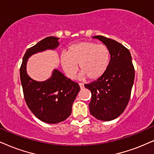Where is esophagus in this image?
Returning a JSON list of instances; mask_svg holds the SVG:
<instances>
[{"mask_svg":"<svg viewBox=\"0 0 154 154\" xmlns=\"http://www.w3.org/2000/svg\"><path fill=\"white\" fill-rule=\"evenodd\" d=\"M79 86H80V88L82 89V88H84V84H83V83H79Z\"/></svg>","mask_w":154,"mask_h":154,"instance_id":"esophagus-1","label":"esophagus"}]
</instances>
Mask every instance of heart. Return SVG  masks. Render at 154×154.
<instances>
[{
    "instance_id": "heart-1",
    "label": "heart",
    "mask_w": 154,
    "mask_h": 154,
    "mask_svg": "<svg viewBox=\"0 0 154 154\" xmlns=\"http://www.w3.org/2000/svg\"><path fill=\"white\" fill-rule=\"evenodd\" d=\"M111 51L107 45L92 41H84L72 45L67 53H62L60 57L61 66L66 75L73 79L79 71L82 79L91 80L99 79L106 73L111 63Z\"/></svg>"
}]
</instances>
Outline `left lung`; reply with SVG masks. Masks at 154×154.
<instances>
[{
  "label": "left lung",
  "instance_id": "8db88e82",
  "mask_svg": "<svg viewBox=\"0 0 154 154\" xmlns=\"http://www.w3.org/2000/svg\"><path fill=\"white\" fill-rule=\"evenodd\" d=\"M102 41L111 51L109 67L96 81L85 84L91 92L90 113L100 121L119 117L129 101L135 71L130 51L120 43L102 35L93 36Z\"/></svg>",
  "mask_w": 154,
  "mask_h": 154
}]
</instances>
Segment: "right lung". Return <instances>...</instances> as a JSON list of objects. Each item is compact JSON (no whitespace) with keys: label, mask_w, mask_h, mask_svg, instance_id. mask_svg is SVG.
<instances>
[{"label":"right lung","mask_w":154,"mask_h":154,"mask_svg":"<svg viewBox=\"0 0 154 154\" xmlns=\"http://www.w3.org/2000/svg\"><path fill=\"white\" fill-rule=\"evenodd\" d=\"M58 38L49 36L26 51L20 68V77L26 104L38 119L45 123H58L71 115L72 105L80 91L77 83L54 69L50 79L36 81L27 74L26 64L32 55L59 45Z\"/></svg>","instance_id":"obj_1"}]
</instances>
